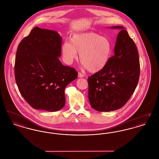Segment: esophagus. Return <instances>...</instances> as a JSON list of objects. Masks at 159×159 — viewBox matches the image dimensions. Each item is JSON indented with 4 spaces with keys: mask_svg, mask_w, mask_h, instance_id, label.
<instances>
[{
    "mask_svg": "<svg viewBox=\"0 0 159 159\" xmlns=\"http://www.w3.org/2000/svg\"><path fill=\"white\" fill-rule=\"evenodd\" d=\"M84 76V75L82 74V73H80V72H79L78 73V77H83Z\"/></svg>",
    "mask_w": 159,
    "mask_h": 159,
    "instance_id": "esophagus-1",
    "label": "esophagus"
}]
</instances>
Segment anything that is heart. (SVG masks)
I'll list each match as a JSON object with an SVG mask.
<instances>
[{
    "instance_id": "b5f03b06",
    "label": "heart",
    "mask_w": 159,
    "mask_h": 159,
    "mask_svg": "<svg viewBox=\"0 0 159 159\" xmlns=\"http://www.w3.org/2000/svg\"><path fill=\"white\" fill-rule=\"evenodd\" d=\"M112 52V44L110 40L93 32L74 34L70 43L62 46V54L65 62L71 64L78 58L92 73L101 71L106 66Z\"/></svg>"
}]
</instances>
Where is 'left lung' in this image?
<instances>
[{
    "mask_svg": "<svg viewBox=\"0 0 159 159\" xmlns=\"http://www.w3.org/2000/svg\"><path fill=\"white\" fill-rule=\"evenodd\" d=\"M114 46V55L106 67L88 79L91 107L98 111H111L124 106L136 89L140 74L139 55L134 40L122 26Z\"/></svg>",
    "mask_w": 159,
    "mask_h": 159,
    "instance_id": "obj_1",
    "label": "left lung"
}]
</instances>
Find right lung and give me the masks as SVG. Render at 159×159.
<instances>
[{"label":"right lung","mask_w":159,"mask_h":159,"mask_svg":"<svg viewBox=\"0 0 159 159\" xmlns=\"http://www.w3.org/2000/svg\"><path fill=\"white\" fill-rule=\"evenodd\" d=\"M62 38L56 31L35 27L20 43L15 77L23 98L36 110L51 112L63 108L64 90L77 77L75 68L62 64Z\"/></svg>","instance_id":"right-lung-1"}]
</instances>
